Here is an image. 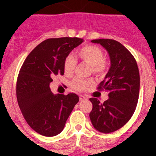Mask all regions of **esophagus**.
<instances>
[{
	"label": "esophagus",
	"instance_id": "obj_1",
	"mask_svg": "<svg viewBox=\"0 0 156 156\" xmlns=\"http://www.w3.org/2000/svg\"><path fill=\"white\" fill-rule=\"evenodd\" d=\"M86 99H87V97H86V96H84V95H80V96H79V100H80V101L85 100Z\"/></svg>",
	"mask_w": 156,
	"mask_h": 156
}]
</instances>
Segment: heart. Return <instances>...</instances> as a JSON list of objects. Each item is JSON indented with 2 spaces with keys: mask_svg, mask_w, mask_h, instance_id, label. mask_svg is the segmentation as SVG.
<instances>
[{
  "mask_svg": "<svg viewBox=\"0 0 156 156\" xmlns=\"http://www.w3.org/2000/svg\"><path fill=\"white\" fill-rule=\"evenodd\" d=\"M78 56L84 62L91 66L94 73H102L105 70L107 66L106 61L104 60L103 51L97 46L87 45L82 48L78 51ZM76 66L75 59L72 55L66 56L64 61V71L66 75H70L74 70ZM92 83L90 80H83L82 78H75L71 83L73 89L77 90H84Z\"/></svg>",
  "mask_w": 156,
  "mask_h": 156,
  "instance_id": "1",
  "label": "heart"
}]
</instances>
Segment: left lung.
Instances as JSON below:
<instances>
[{
	"label": "left lung",
	"instance_id": "1",
	"mask_svg": "<svg viewBox=\"0 0 156 156\" xmlns=\"http://www.w3.org/2000/svg\"><path fill=\"white\" fill-rule=\"evenodd\" d=\"M91 42L101 45L110 58V68L99 87L101 90H109V99L101 104L96 98H90L93 108L89 116L96 130L112 133L125 126L135 111L140 88L139 71L134 57L121 43L109 39Z\"/></svg>",
	"mask_w": 156,
	"mask_h": 156
}]
</instances>
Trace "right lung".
<instances>
[{
    "label": "right lung",
    "mask_w": 156,
    "mask_h": 156,
    "mask_svg": "<svg viewBox=\"0 0 156 156\" xmlns=\"http://www.w3.org/2000/svg\"><path fill=\"white\" fill-rule=\"evenodd\" d=\"M83 42L76 37L44 40L30 52L21 68L16 90L18 105L28 125L41 135L61 133L79 101L73 93L55 95L49 85L52 76L63 75L65 59Z\"/></svg>",
    "instance_id": "obj_1"
}]
</instances>
